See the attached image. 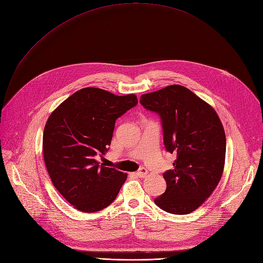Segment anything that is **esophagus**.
<instances>
[{"instance_id": "obj_1", "label": "esophagus", "mask_w": 263, "mask_h": 263, "mask_svg": "<svg viewBox=\"0 0 263 263\" xmlns=\"http://www.w3.org/2000/svg\"><path fill=\"white\" fill-rule=\"evenodd\" d=\"M147 174H148V172H147V170L145 168V167H141L138 172H136V175H138L139 177H146L147 176Z\"/></svg>"}]
</instances>
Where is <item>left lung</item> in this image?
<instances>
[{"mask_svg": "<svg viewBox=\"0 0 263 263\" xmlns=\"http://www.w3.org/2000/svg\"><path fill=\"white\" fill-rule=\"evenodd\" d=\"M141 104L162 119L166 151L177 154L163 174L166 190L155 199L171 214L186 215L205 202L222 176L226 134L216 110L188 88L171 85L141 96Z\"/></svg>", "mask_w": 263, "mask_h": 263, "instance_id": "1", "label": "left lung"}]
</instances>
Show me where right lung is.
Returning <instances> with one entry per match:
<instances>
[{
  "label": "right lung",
  "instance_id": "right-lung-1",
  "mask_svg": "<svg viewBox=\"0 0 263 263\" xmlns=\"http://www.w3.org/2000/svg\"><path fill=\"white\" fill-rule=\"evenodd\" d=\"M136 104L135 95L88 87L50 114L43 134L45 165L52 185L76 210L99 212L116 199L127 173L100 165L95 157L107 153L116 119Z\"/></svg>",
  "mask_w": 263,
  "mask_h": 263
}]
</instances>
